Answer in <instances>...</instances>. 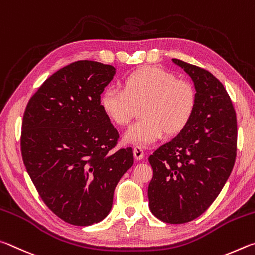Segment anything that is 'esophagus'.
<instances>
[{
  "mask_svg": "<svg viewBox=\"0 0 255 255\" xmlns=\"http://www.w3.org/2000/svg\"><path fill=\"white\" fill-rule=\"evenodd\" d=\"M133 153H134V158L136 160H141L144 158V151H143V148L140 145H136L133 148Z\"/></svg>",
  "mask_w": 255,
  "mask_h": 255,
  "instance_id": "obj_1",
  "label": "esophagus"
}]
</instances>
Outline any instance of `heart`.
<instances>
[{
  "mask_svg": "<svg viewBox=\"0 0 255 255\" xmlns=\"http://www.w3.org/2000/svg\"><path fill=\"white\" fill-rule=\"evenodd\" d=\"M123 88L109 87L100 96L103 113L112 123L124 127L141 107L142 120L128 128L125 140L151 144L169 135L179 134L188 127L197 107L195 85L157 66H144L128 73Z\"/></svg>",
  "mask_w": 255,
  "mask_h": 255,
  "instance_id": "obj_1",
  "label": "heart"
}]
</instances>
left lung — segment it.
<instances>
[{"label": "left lung", "mask_w": 255, "mask_h": 255, "mask_svg": "<svg viewBox=\"0 0 255 255\" xmlns=\"http://www.w3.org/2000/svg\"><path fill=\"white\" fill-rule=\"evenodd\" d=\"M197 89L195 114L184 131L149 157V207L160 221L182 224L211 206L234 167L238 124L225 87L208 70L172 59Z\"/></svg>", "instance_id": "8db88e82"}]
</instances>
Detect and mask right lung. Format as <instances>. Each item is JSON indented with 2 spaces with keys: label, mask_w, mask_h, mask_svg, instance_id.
I'll use <instances>...</instances> for the list:
<instances>
[{
  "label": "right lung",
  "mask_w": 255,
  "mask_h": 255,
  "mask_svg": "<svg viewBox=\"0 0 255 255\" xmlns=\"http://www.w3.org/2000/svg\"><path fill=\"white\" fill-rule=\"evenodd\" d=\"M114 74L111 65L75 61L44 80L23 114L26 171L49 209L73 225L107 216L116 185L134 162L132 148L114 150L119 133L100 106Z\"/></svg>",
  "instance_id": "add662e5"
}]
</instances>
